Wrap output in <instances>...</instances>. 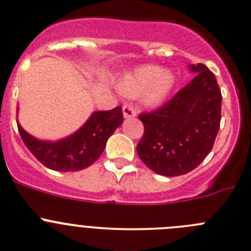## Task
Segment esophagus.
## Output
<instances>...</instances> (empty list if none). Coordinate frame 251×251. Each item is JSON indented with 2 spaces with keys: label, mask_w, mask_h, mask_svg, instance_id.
<instances>
[{
  "label": "esophagus",
  "mask_w": 251,
  "mask_h": 251,
  "mask_svg": "<svg viewBox=\"0 0 251 251\" xmlns=\"http://www.w3.org/2000/svg\"><path fill=\"white\" fill-rule=\"evenodd\" d=\"M123 114H124V118L125 119H128V118H134L136 117L137 112L133 109L131 105H124L123 107Z\"/></svg>",
  "instance_id": "34e87169"
}]
</instances>
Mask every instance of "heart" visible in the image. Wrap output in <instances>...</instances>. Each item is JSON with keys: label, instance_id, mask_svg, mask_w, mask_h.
I'll return each instance as SVG.
<instances>
[{"label": "heart", "instance_id": "b5f03b06", "mask_svg": "<svg viewBox=\"0 0 251 251\" xmlns=\"http://www.w3.org/2000/svg\"><path fill=\"white\" fill-rule=\"evenodd\" d=\"M176 84V75L171 70L146 65L133 68L117 83L118 90L128 97L142 95L147 107H159L168 99Z\"/></svg>", "mask_w": 251, "mask_h": 251}]
</instances>
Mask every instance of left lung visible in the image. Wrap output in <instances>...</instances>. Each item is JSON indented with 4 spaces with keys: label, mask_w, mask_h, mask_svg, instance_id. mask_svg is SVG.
I'll use <instances>...</instances> for the list:
<instances>
[{
    "label": "left lung",
    "mask_w": 251,
    "mask_h": 251,
    "mask_svg": "<svg viewBox=\"0 0 251 251\" xmlns=\"http://www.w3.org/2000/svg\"><path fill=\"white\" fill-rule=\"evenodd\" d=\"M195 77L162 108L143 113L137 146L149 170L165 176L191 172L214 146L221 120V91L207 66L189 65Z\"/></svg>",
    "instance_id": "obj_1"
}]
</instances>
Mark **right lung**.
<instances>
[{"label": "right lung", "instance_id": "1", "mask_svg": "<svg viewBox=\"0 0 251 251\" xmlns=\"http://www.w3.org/2000/svg\"><path fill=\"white\" fill-rule=\"evenodd\" d=\"M123 119L121 107L97 110L75 133L59 141L36 138L17 123L23 142L39 162L59 172H75L91 166L101 156L108 138L123 124Z\"/></svg>", "mask_w": 251, "mask_h": 251}]
</instances>
